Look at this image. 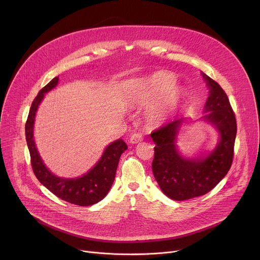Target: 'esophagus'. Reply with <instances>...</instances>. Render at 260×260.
Listing matches in <instances>:
<instances>
[{"label": "esophagus", "instance_id": "1", "mask_svg": "<svg viewBox=\"0 0 260 260\" xmlns=\"http://www.w3.org/2000/svg\"><path fill=\"white\" fill-rule=\"evenodd\" d=\"M142 140H143V136H142L140 133H134V134L131 136V138H129V142L133 143V144L139 143V142H141Z\"/></svg>", "mask_w": 260, "mask_h": 260}]
</instances>
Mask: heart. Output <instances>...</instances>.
I'll list each match as a JSON object with an SVG mask.
<instances>
[{
  "mask_svg": "<svg viewBox=\"0 0 260 260\" xmlns=\"http://www.w3.org/2000/svg\"><path fill=\"white\" fill-rule=\"evenodd\" d=\"M177 78L170 72H157L133 83L135 99L142 105L153 106L149 119L159 123L173 116L182 103L183 89L176 84Z\"/></svg>",
  "mask_w": 260,
  "mask_h": 260,
  "instance_id": "1",
  "label": "heart"
}]
</instances>
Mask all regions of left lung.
<instances>
[{"label": "left lung", "mask_w": 260, "mask_h": 260, "mask_svg": "<svg viewBox=\"0 0 260 260\" xmlns=\"http://www.w3.org/2000/svg\"><path fill=\"white\" fill-rule=\"evenodd\" d=\"M210 88L203 120L211 122L220 133L216 148L207 157L186 159L176 148L177 133L183 122L177 119L151 134L155 142L152 169L163 193L173 200L182 201L209 193L228 174L234 157L237 133L235 114L229 98L216 81L203 74Z\"/></svg>", "instance_id": "1"}]
</instances>
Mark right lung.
Instances as JSON below:
<instances>
[{"label": "right lung", "mask_w": 260, "mask_h": 260, "mask_svg": "<svg viewBox=\"0 0 260 260\" xmlns=\"http://www.w3.org/2000/svg\"><path fill=\"white\" fill-rule=\"evenodd\" d=\"M59 78H53L35 98L25 124V136L29 149L32 171L38 178L52 194L70 203L81 207H88L102 200L111 189L115 180L120 156L127 149L126 143L119 139L109 144L101 157L88 173L74 179L60 178L49 172L41 159L34 141V123L39 104L44 93L58 84Z\"/></svg>", "instance_id": "1"}]
</instances>
